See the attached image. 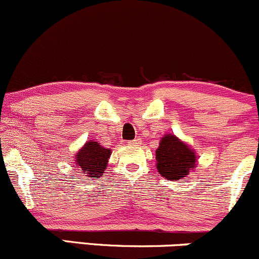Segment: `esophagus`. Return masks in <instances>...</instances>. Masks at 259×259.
Here are the masks:
<instances>
[{
    "mask_svg": "<svg viewBox=\"0 0 259 259\" xmlns=\"http://www.w3.org/2000/svg\"><path fill=\"white\" fill-rule=\"evenodd\" d=\"M140 144H141L140 139H135V140L129 141V145H140Z\"/></svg>",
    "mask_w": 259,
    "mask_h": 259,
    "instance_id": "34e87169",
    "label": "esophagus"
}]
</instances>
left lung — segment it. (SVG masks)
I'll use <instances>...</instances> for the list:
<instances>
[{"instance_id": "left-lung-1", "label": "left lung", "mask_w": 259, "mask_h": 259, "mask_svg": "<svg viewBox=\"0 0 259 259\" xmlns=\"http://www.w3.org/2000/svg\"><path fill=\"white\" fill-rule=\"evenodd\" d=\"M155 155L160 175L175 181L186 178L197 162V155L194 149L174 134H165L161 138Z\"/></svg>"}]
</instances>
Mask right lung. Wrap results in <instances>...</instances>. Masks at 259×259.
Returning a JSON list of instances; mask_svg holds the SVG:
<instances>
[{
	"label": "right lung",
	"mask_w": 259,
	"mask_h": 259,
	"mask_svg": "<svg viewBox=\"0 0 259 259\" xmlns=\"http://www.w3.org/2000/svg\"><path fill=\"white\" fill-rule=\"evenodd\" d=\"M111 149L100 145L98 141L89 140L78 150L74 156L77 167L88 178H100L108 167Z\"/></svg>",
	"instance_id": "obj_1"
}]
</instances>
